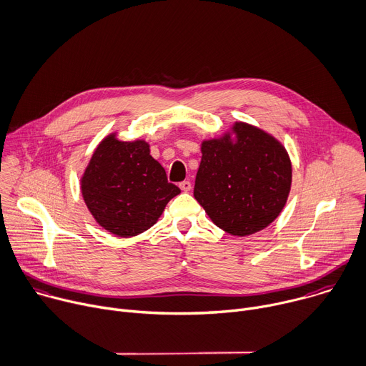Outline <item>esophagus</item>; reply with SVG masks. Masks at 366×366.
<instances>
[{
  "label": "esophagus",
  "mask_w": 366,
  "mask_h": 366,
  "mask_svg": "<svg viewBox=\"0 0 366 366\" xmlns=\"http://www.w3.org/2000/svg\"><path fill=\"white\" fill-rule=\"evenodd\" d=\"M179 187L182 189V192H189V190L192 189V183H190L189 180H184V182H182V183L179 184Z\"/></svg>",
  "instance_id": "obj_1"
}]
</instances>
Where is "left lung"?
<instances>
[{"instance_id": "obj_1", "label": "left lung", "mask_w": 366, "mask_h": 366, "mask_svg": "<svg viewBox=\"0 0 366 366\" xmlns=\"http://www.w3.org/2000/svg\"><path fill=\"white\" fill-rule=\"evenodd\" d=\"M194 199L210 221L235 237L257 234L284 209L293 179L290 156L269 132L237 121L200 145Z\"/></svg>"}]
</instances>
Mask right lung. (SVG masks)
<instances>
[{"mask_svg": "<svg viewBox=\"0 0 366 366\" xmlns=\"http://www.w3.org/2000/svg\"><path fill=\"white\" fill-rule=\"evenodd\" d=\"M81 193L97 224L119 238L150 229L180 193L150 154V144L108 134L94 150L81 176Z\"/></svg>", "mask_w": 366, "mask_h": 366, "instance_id": "right-lung-1", "label": "right lung"}]
</instances>
